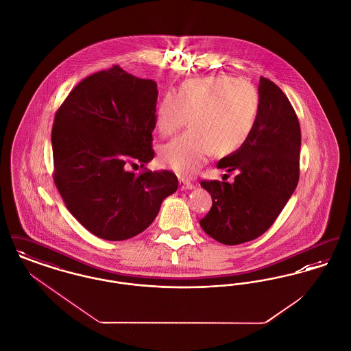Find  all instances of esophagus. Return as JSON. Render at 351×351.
<instances>
[{"label": "esophagus", "instance_id": "34e87169", "mask_svg": "<svg viewBox=\"0 0 351 351\" xmlns=\"http://www.w3.org/2000/svg\"><path fill=\"white\" fill-rule=\"evenodd\" d=\"M179 186H180V189H192V188H193V183H191V182L186 180V179L180 178V179H179Z\"/></svg>", "mask_w": 351, "mask_h": 351}]
</instances>
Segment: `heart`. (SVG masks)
Listing matches in <instances>:
<instances>
[{"label":"heart","instance_id":"obj_1","mask_svg":"<svg viewBox=\"0 0 351 351\" xmlns=\"http://www.w3.org/2000/svg\"><path fill=\"white\" fill-rule=\"evenodd\" d=\"M191 130L163 145L159 162L180 176H192L215 152L228 156L250 138L259 117L255 88L233 76L195 77L180 84L178 93L163 95L155 109V125L168 136L186 125Z\"/></svg>","mask_w":351,"mask_h":351}]
</instances>
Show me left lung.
Returning a JSON list of instances; mask_svg holds the SVG:
<instances>
[{
    "label": "left lung",
    "instance_id": "1",
    "mask_svg": "<svg viewBox=\"0 0 351 351\" xmlns=\"http://www.w3.org/2000/svg\"><path fill=\"white\" fill-rule=\"evenodd\" d=\"M259 117L247 142L218 168L237 172L234 183L202 180L212 208L200 219L205 233L223 245L252 241L269 229L300 176V123L283 90L259 80Z\"/></svg>",
    "mask_w": 351,
    "mask_h": 351
}]
</instances>
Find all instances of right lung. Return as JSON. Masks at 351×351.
<instances>
[{
    "label": "right lung",
    "mask_w": 351,
    "mask_h": 351,
    "mask_svg": "<svg viewBox=\"0 0 351 351\" xmlns=\"http://www.w3.org/2000/svg\"><path fill=\"white\" fill-rule=\"evenodd\" d=\"M156 100L155 82L113 66L77 84L55 114L53 182L71 215L99 238L142 233L178 189L167 169H128L154 158Z\"/></svg>",
    "instance_id": "right-lung-1"
}]
</instances>
